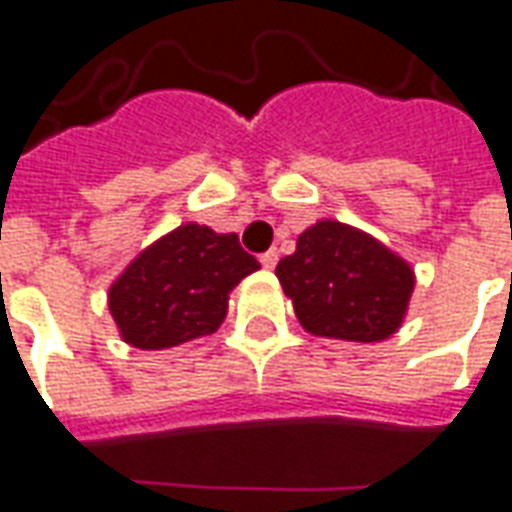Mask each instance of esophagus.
<instances>
[{
  "instance_id": "34e87169",
  "label": "esophagus",
  "mask_w": 512,
  "mask_h": 512,
  "mask_svg": "<svg viewBox=\"0 0 512 512\" xmlns=\"http://www.w3.org/2000/svg\"><path fill=\"white\" fill-rule=\"evenodd\" d=\"M259 262H262V267H267V270H273L275 264H278V250H267V253H262Z\"/></svg>"
}]
</instances>
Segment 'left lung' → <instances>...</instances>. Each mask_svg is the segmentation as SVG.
Masks as SVG:
<instances>
[{
  "instance_id": "8db88e82",
  "label": "left lung",
  "mask_w": 512,
  "mask_h": 512,
  "mask_svg": "<svg viewBox=\"0 0 512 512\" xmlns=\"http://www.w3.org/2000/svg\"><path fill=\"white\" fill-rule=\"evenodd\" d=\"M275 275L308 333L344 342L389 339L416 284L405 259L339 220L306 228Z\"/></svg>"
}]
</instances>
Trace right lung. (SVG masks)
<instances>
[{
  "mask_svg": "<svg viewBox=\"0 0 512 512\" xmlns=\"http://www.w3.org/2000/svg\"><path fill=\"white\" fill-rule=\"evenodd\" d=\"M259 262L237 234L184 223L134 259L110 286V314L123 342L165 350L209 336L228 311V292Z\"/></svg>",
  "mask_w": 512,
  "mask_h": 512,
  "instance_id": "add662e5",
  "label": "right lung"
}]
</instances>
